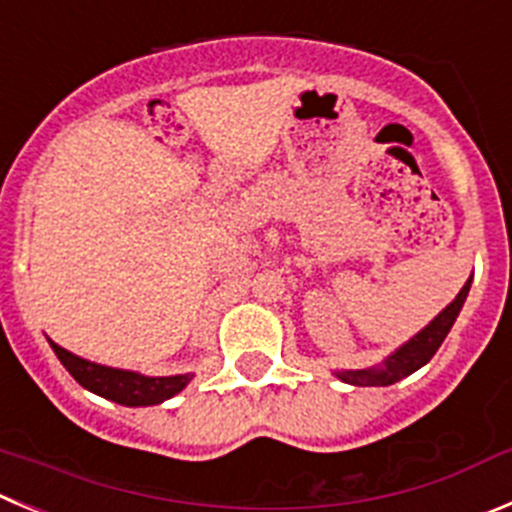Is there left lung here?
Wrapping results in <instances>:
<instances>
[{"mask_svg": "<svg viewBox=\"0 0 512 512\" xmlns=\"http://www.w3.org/2000/svg\"><path fill=\"white\" fill-rule=\"evenodd\" d=\"M470 283H472V278L467 280L465 288L457 293V298L452 300V303L447 305V308H444L427 328H422V331H419L412 341L404 343L399 351L391 353L384 364L374 366V369L338 371L336 374L338 379L346 381V384H353V386H389V384H396V381H401L404 376L414 374L417 369H422L429 358L437 353V348L442 346V341L447 338L450 328L455 326L457 315H460L467 293H470Z\"/></svg>", "mask_w": 512, "mask_h": 512, "instance_id": "1", "label": "left lung"}]
</instances>
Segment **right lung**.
I'll return each mask as SVG.
<instances>
[{"instance_id":"right-lung-1","label":"right lung","mask_w":512,"mask_h":512,"mask_svg":"<svg viewBox=\"0 0 512 512\" xmlns=\"http://www.w3.org/2000/svg\"><path fill=\"white\" fill-rule=\"evenodd\" d=\"M50 346L57 353V358H60V364L70 371V376L83 389L93 391V394L103 396V399L116 401V404H123V407H151V404H161V401L179 394L191 381V374L143 376L136 374V371L111 369V366L85 361V358L57 346L55 341H50Z\"/></svg>"}]
</instances>
